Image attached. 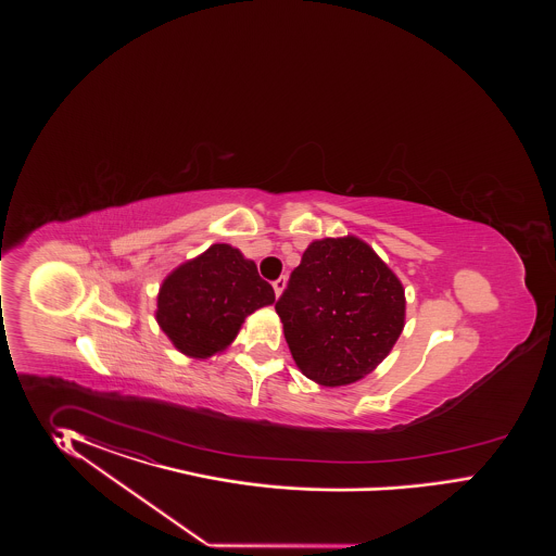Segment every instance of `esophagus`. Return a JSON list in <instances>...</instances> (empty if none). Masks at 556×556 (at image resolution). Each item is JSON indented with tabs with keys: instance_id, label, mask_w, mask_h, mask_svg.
<instances>
[{
	"instance_id": "34e87169",
	"label": "esophagus",
	"mask_w": 556,
	"mask_h": 556,
	"mask_svg": "<svg viewBox=\"0 0 556 556\" xmlns=\"http://www.w3.org/2000/svg\"><path fill=\"white\" fill-rule=\"evenodd\" d=\"M287 286V279L286 277H279L277 281H273V289H275V295L279 298L281 293H283V289H286Z\"/></svg>"
}]
</instances>
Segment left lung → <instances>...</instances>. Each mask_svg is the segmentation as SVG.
<instances>
[{
    "instance_id": "left-lung-1",
    "label": "left lung",
    "mask_w": 556,
    "mask_h": 556,
    "mask_svg": "<svg viewBox=\"0 0 556 556\" xmlns=\"http://www.w3.org/2000/svg\"><path fill=\"white\" fill-rule=\"evenodd\" d=\"M303 375L326 388L375 369L404 330V286L356 236L314 240L275 303Z\"/></svg>"
}]
</instances>
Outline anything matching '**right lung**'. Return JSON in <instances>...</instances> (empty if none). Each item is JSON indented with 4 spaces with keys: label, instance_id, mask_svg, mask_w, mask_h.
Here are the masks:
<instances>
[{
    "label": "right lung",
    "instance_id": "obj_1",
    "mask_svg": "<svg viewBox=\"0 0 556 556\" xmlns=\"http://www.w3.org/2000/svg\"><path fill=\"white\" fill-rule=\"evenodd\" d=\"M273 302L275 291L254 261L230 244H212L163 281L156 321L179 353L207 358L235 340L247 316Z\"/></svg>",
    "mask_w": 556,
    "mask_h": 556
}]
</instances>
